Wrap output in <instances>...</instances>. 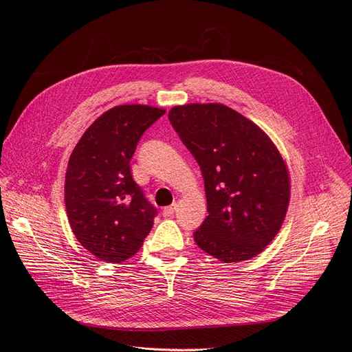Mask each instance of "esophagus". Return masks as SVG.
Segmentation results:
<instances>
[{
    "label": "esophagus",
    "instance_id": "esophagus-1",
    "mask_svg": "<svg viewBox=\"0 0 352 352\" xmlns=\"http://www.w3.org/2000/svg\"><path fill=\"white\" fill-rule=\"evenodd\" d=\"M175 210H177V205H171V206L165 208L162 213H164V217H173V214L175 213Z\"/></svg>",
    "mask_w": 352,
    "mask_h": 352
}]
</instances>
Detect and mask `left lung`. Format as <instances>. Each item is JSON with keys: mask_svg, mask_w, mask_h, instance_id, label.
<instances>
[{"mask_svg": "<svg viewBox=\"0 0 352 352\" xmlns=\"http://www.w3.org/2000/svg\"><path fill=\"white\" fill-rule=\"evenodd\" d=\"M168 118L205 179L209 214L192 234L196 244L225 263L263 252L289 203L288 169L275 144L222 104L174 107Z\"/></svg>", "mask_w": 352, "mask_h": 352, "instance_id": "1", "label": "left lung"}]
</instances>
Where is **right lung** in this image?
I'll use <instances>...</instances> for the list:
<instances>
[{"mask_svg":"<svg viewBox=\"0 0 352 352\" xmlns=\"http://www.w3.org/2000/svg\"><path fill=\"white\" fill-rule=\"evenodd\" d=\"M165 114L147 105H121L102 114L76 144L64 199L72 230L99 260L121 263L140 250L157 210L131 175L143 133Z\"/></svg>","mask_w":352,"mask_h":352,"instance_id":"right-lung-1","label":"right lung"}]
</instances>
